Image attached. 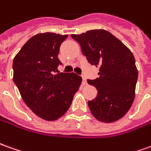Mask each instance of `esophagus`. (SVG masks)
I'll return each instance as SVG.
<instances>
[{
    "label": "esophagus",
    "instance_id": "obj_1",
    "mask_svg": "<svg viewBox=\"0 0 151 151\" xmlns=\"http://www.w3.org/2000/svg\"><path fill=\"white\" fill-rule=\"evenodd\" d=\"M82 78H83V85H86V78H85V76L82 75Z\"/></svg>",
    "mask_w": 151,
    "mask_h": 151
}]
</instances>
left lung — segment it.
Segmentation results:
<instances>
[{
    "instance_id": "1",
    "label": "left lung",
    "mask_w": 151,
    "mask_h": 151,
    "mask_svg": "<svg viewBox=\"0 0 151 151\" xmlns=\"http://www.w3.org/2000/svg\"><path fill=\"white\" fill-rule=\"evenodd\" d=\"M71 37L79 43L91 65L100 67L98 78L87 79L98 91L96 97L88 101L92 115L105 123L119 119L134 101L138 72L133 55L122 42L103 29Z\"/></svg>"
}]
</instances>
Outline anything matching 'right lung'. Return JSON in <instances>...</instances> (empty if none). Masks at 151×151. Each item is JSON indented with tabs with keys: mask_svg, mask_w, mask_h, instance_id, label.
<instances>
[{
	"mask_svg": "<svg viewBox=\"0 0 151 151\" xmlns=\"http://www.w3.org/2000/svg\"><path fill=\"white\" fill-rule=\"evenodd\" d=\"M68 35L39 33L25 43L13 61L14 83L25 104L43 119L54 121L67 112L82 78L60 73L58 54Z\"/></svg>",
	"mask_w": 151,
	"mask_h": 151,
	"instance_id": "right-lung-1",
	"label": "right lung"
}]
</instances>
